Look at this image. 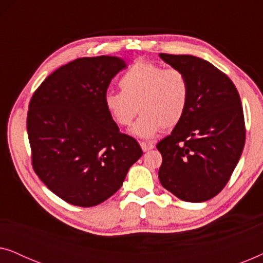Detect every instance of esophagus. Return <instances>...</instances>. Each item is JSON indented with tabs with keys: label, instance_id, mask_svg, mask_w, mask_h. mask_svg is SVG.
Segmentation results:
<instances>
[{
	"label": "esophagus",
	"instance_id": "obj_1",
	"mask_svg": "<svg viewBox=\"0 0 263 263\" xmlns=\"http://www.w3.org/2000/svg\"><path fill=\"white\" fill-rule=\"evenodd\" d=\"M140 146H141L143 152H147V151H151V149L154 148L153 143H148V142H141V143H140Z\"/></svg>",
	"mask_w": 263,
	"mask_h": 263
}]
</instances>
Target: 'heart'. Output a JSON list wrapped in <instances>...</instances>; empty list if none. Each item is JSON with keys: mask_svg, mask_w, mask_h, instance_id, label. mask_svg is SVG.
Instances as JSON below:
<instances>
[{"mask_svg": "<svg viewBox=\"0 0 263 263\" xmlns=\"http://www.w3.org/2000/svg\"><path fill=\"white\" fill-rule=\"evenodd\" d=\"M121 91H110L104 105L121 127H129L136 114L141 116L132 129L140 139H152L161 128L177 125L188 109L190 88L181 70L138 61L120 79Z\"/></svg>", "mask_w": 263, "mask_h": 263, "instance_id": "b5f03b06", "label": "heart"}]
</instances>
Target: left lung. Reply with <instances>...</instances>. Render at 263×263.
I'll return each mask as SVG.
<instances>
[{
	"mask_svg": "<svg viewBox=\"0 0 263 263\" xmlns=\"http://www.w3.org/2000/svg\"><path fill=\"white\" fill-rule=\"evenodd\" d=\"M189 82L188 109L182 121L158 142L163 156L161 185L188 202L218 195L242 156L246 128L240 98L228 75L192 55L159 53Z\"/></svg>",
	"mask_w": 263,
	"mask_h": 263,
	"instance_id": "8db88e82",
	"label": "left lung"
}]
</instances>
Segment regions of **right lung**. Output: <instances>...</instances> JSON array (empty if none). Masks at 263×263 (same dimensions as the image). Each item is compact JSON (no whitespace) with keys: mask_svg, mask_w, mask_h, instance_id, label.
Returning <instances> with one entry per match:
<instances>
[{"mask_svg":"<svg viewBox=\"0 0 263 263\" xmlns=\"http://www.w3.org/2000/svg\"><path fill=\"white\" fill-rule=\"evenodd\" d=\"M125 67L116 56L78 59L49 75L30 102L27 134L35 174L74 206L93 207L112 196L143 154L104 105L111 80Z\"/></svg>","mask_w":263,"mask_h":263,"instance_id":"add662e5","label":"right lung"}]
</instances>
